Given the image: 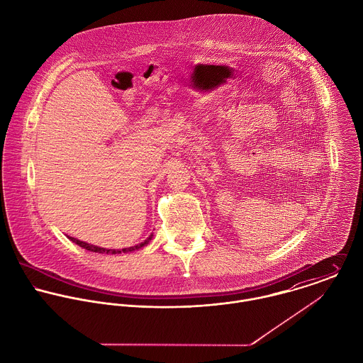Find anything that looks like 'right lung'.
<instances>
[{
  "mask_svg": "<svg viewBox=\"0 0 363 363\" xmlns=\"http://www.w3.org/2000/svg\"><path fill=\"white\" fill-rule=\"evenodd\" d=\"M152 236L154 235H151L150 238H147V240H144L143 243H140V245H137V246H133V247H127V249H121V250H114V249H104V247H98V246H94V245H89V243H86V242H82V240H78V239H75V238H69V240H72L74 243H77L78 246H81V247H84V249H86V250H89V252H94V253H102V255H120V253H130V252H134V250H138V249H143L144 246H147L150 242H151V239H152Z\"/></svg>",
  "mask_w": 363,
  "mask_h": 363,
  "instance_id": "add662e5",
  "label": "right lung"
}]
</instances>
